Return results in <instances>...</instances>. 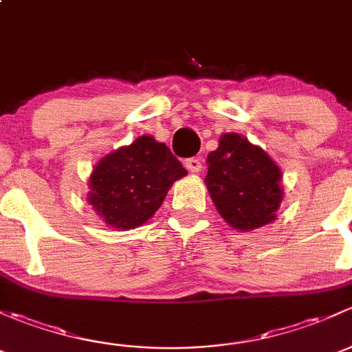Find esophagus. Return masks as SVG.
Masks as SVG:
<instances>
[{
    "mask_svg": "<svg viewBox=\"0 0 352 352\" xmlns=\"http://www.w3.org/2000/svg\"><path fill=\"white\" fill-rule=\"evenodd\" d=\"M184 166L188 168V171L191 173H200L201 169V159L200 157H190L184 161Z\"/></svg>",
    "mask_w": 352,
    "mask_h": 352,
    "instance_id": "34e87169",
    "label": "esophagus"
}]
</instances>
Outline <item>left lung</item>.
I'll use <instances>...</instances> for the list:
<instances>
[{
    "label": "left lung",
    "instance_id": "obj_1",
    "mask_svg": "<svg viewBox=\"0 0 352 352\" xmlns=\"http://www.w3.org/2000/svg\"><path fill=\"white\" fill-rule=\"evenodd\" d=\"M206 162L210 197L230 227L252 230L274 220L283 198L281 171L261 147L237 133H226Z\"/></svg>",
    "mask_w": 352,
    "mask_h": 352
}]
</instances>
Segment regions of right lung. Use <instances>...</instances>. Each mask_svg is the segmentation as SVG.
<instances>
[{"label": "right lung", "instance_id": "1", "mask_svg": "<svg viewBox=\"0 0 352 352\" xmlns=\"http://www.w3.org/2000/svg\"><path fill=\"white\" fill-rule=\"evenodd\" d=\"M186 169L169 147L142 135L100 161L89 179L88 201L117 229H133L151 219Z\"/></svg>", "mask_w": 352, "mask_h": 352}]
</instances>
